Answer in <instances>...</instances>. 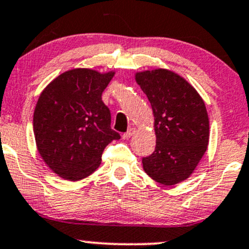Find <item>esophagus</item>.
Masks as SVG:
<instances>
[{"instance_id": "obj_1", "label": "esophagus", "mask_w": 249, "mask_h": 249, "mask_svg": "<svg viewBox=\"0 0 249 249\" xmlns=\"http://www.w3.org/2000/svg\"><path fill=\"white\" fill-rule=\"evenodd\" d=\"M133 133H135V129H130V130H127L126 132L124 133V135H123V138L124 139H129L131 136L133 135Z\"/></svg>"}]
</instances>
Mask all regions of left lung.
<instances>
[{"label":"left lung","mask_w":249,"mask_h":249,"mask_svg":"<svg viewBox=\"0 0 249 249\" xmlns=\"http://www.w3.org/2000/svg\"><path fill=\"white\" fill-rule=\"evenodd\" d=\"M136 81L146 94L155 116L156 147L142 160L144 170L164 185L184 181L208 145L206 105L188 81L168 70L137 73Z\"/></svg>","instance_id":"obj_1"}]
</instances>
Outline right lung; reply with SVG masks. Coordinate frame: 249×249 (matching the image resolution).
<instances>
[{"mask_svg": "<svg viewBox=\"0 0 249 249\" xmlns=\"http://www.w3.org/2000/svg\"><path fill=\"white\" fill-rule=\"evenodd\" d=\"M114 73L75 68L54 79L37 100L33 118L41 157L70 181L91 175L104 149L120 135L111 129L110 108L102 94Z\"/></svg>", "mask_w": 249, "mask_h": 249, "instance_id": "1", "label": "right lung"}]
</instances>
